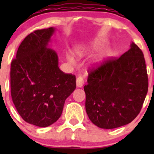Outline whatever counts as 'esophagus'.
<instances>
[{
  "instance_id": "34e87169",
  "label": "esophagus",
  "mask_w": 154,
  "mask_h": 154,
  "mask_svg": "<svg viewBox=\"0 0 154 154\" xmlns=\"http://www.w3.org/2000/svg\"><path fill=\"white\" fill-rule=\"evenodd\" d=\"M84 80H83V77L81 76H79L77 78V87H82L84 85Z\"/></svg>"
}]
</instances>
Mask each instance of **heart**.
<instances>
[{
	"label": "heart",
	"instance_id": "b5f03b06",
	"mask_svg": "<svg viewBox=\"0 0 154 154\" xmlns=\"http://www.w3.org/2000/svg\"><path fill=\"white\" fill-rule=\"evenodd\" d=\"M103 46V42L101 41H94L93 42H91V44H89L88 45H86L84 47H81L77 50V54L80 56H82L83 54H84L85 53L90 52L91 51H94V50H97L100 48H101ZM68 61L71 64H75V61L73 59V57H68Z\"/></svg>",
	"mask_w": 154,
	"mask_h": 154
}]
</instances>
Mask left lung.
Listing matches in <instances>:
<instances>
[{
    "mask_svg": "<svg viewBox=\"0 0 154 154\" xmlns=\"http://www.w3.org/2000/svg\"><path fill=\"white\" fill-rule=\"evenodd\" d=\"M86 110L94 125L113 129L130 123L142 109L148 88L144 54L135 43L120 57L88 71Z\"/></svg>",
    "mask_w": 154,
    "mask_h": 154,
    "instance_id": "obj_1",
    "label": "left lung"
}]
</instances>
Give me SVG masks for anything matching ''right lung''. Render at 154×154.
Masks as SVG:
<instances>
[{
	"label": "right lung",
	"mask_w": 154,
	"mask_h": 154,
	"mask_svg": "<svg viewBox=\"0 0 154 154\" xmlns=\"http://www.w3.org/2000/svg\"><path fill=\"white\" fill-rule=\"evenodd\" d=\"M55 28L37 29L19 45L10 68L12 101L27 123L45 127L61 116L76 77L59 68L57 53L48 48Z\"/></svg>",
	"instance_id": "obj_1"
}]
</instances>
